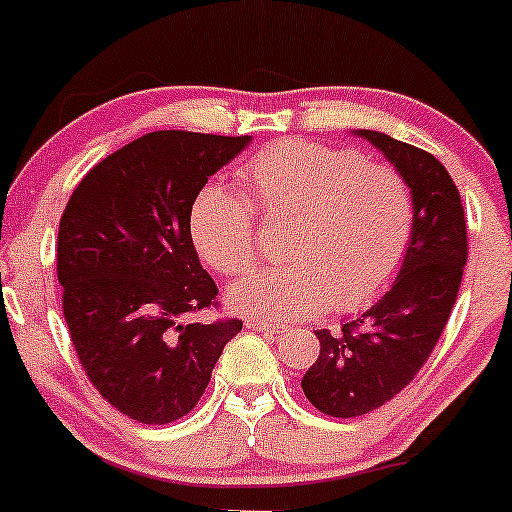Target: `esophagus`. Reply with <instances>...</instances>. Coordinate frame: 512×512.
<instances>
[{
  "label": "esophagus",
  "mask_w": 512,
  "mask_h": 512,
  "mask_svg": "<svg viewBox=\"0 0 512 512\" xmlns=\"http://www.w3.org/2000/svg\"><path fill=\"white\" fill-rule=\"evenodd\" d=\"M247 328H250V330H257V333H265V335H277L279 333V330H282V328H279V325H272V323H262V320H255V318H250V320H247Z\"/></svg>",
  "instance_id": "esophagus-1"
}]
</instances>
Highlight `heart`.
I'll use <instances>...</instances> for the list:
<instances>
[{
    "label": "heart",
    "instance_id": "heart-1",
    "mask_svg": "<svg viewBox=\"0 0 512 512\" xmlns=\"http://www.w3.org/2000/svg\"><path fill=\"white\" fill-rule=\"evenodd\" d=\"M246 199L226 184L201 189L192 206V238L201 260L240 277L257 260L255 209L291 218L284 240L289 265L250 274L230 289L238 313L267 320L359 311L372 303L411 247L415 209L403 174L364 162L355 150L284 140L240 170Z\"/></svg>",
    "mask_w": 512,
    "mask_h": 512
}]
</instances>
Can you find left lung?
I'll use <instances>...</instances> for the list:
<instances>
[{
    "instance_id": "left-lung-1",
    "label": "left lung",
    "mask_w": 512,
    "mask_h": 512,
    "mask_svg": "<svg viewBox=\"0 0 512 512\" xmlns=\"http://www.w3.org/2000/svg\"><path fill=\"white\" fill-rule=\"evenodd\" d=\"M403 174L413 194L411 247L391 289L338 333L318 330L320 355L301 389L320 413L357 418L413 381L435 350L466 265V218L437 157L379 131H355Z\"/></svg>"
}]
</instances>
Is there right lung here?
<instances>
[{"mask_svg": "<svg viewBox=\"0 0 512 512\" xmlns=\"http://www.w3.org/2000/svg\"><path fill=\"white\" fill-rule=\"evenodd\" d=\"M250 136L155 131L94 165L58 230L63 313L84 374L116 411L167 425L199 403L243 320L179 323L216 303L192 206Z\"/></svg>", "mask_w": 512, "mask_h": 512, "instance_id": "right-lung-1", "label": "right lung"}]
</instances>
